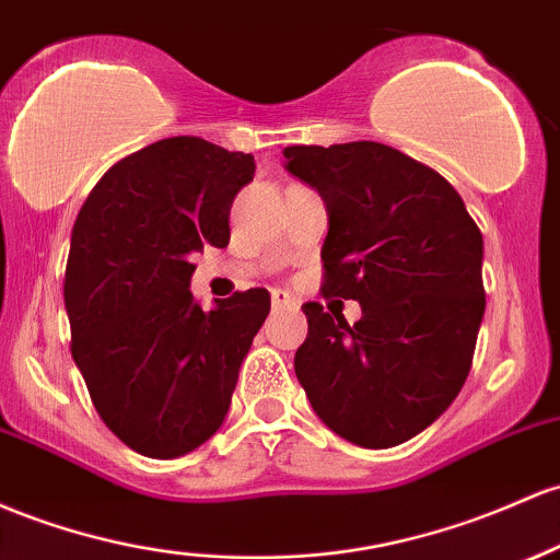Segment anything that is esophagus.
Instances as JSON below:
<instances>
[{
	"instance_id": "esophagus-1",
	"label": "esophagus",
	"mask_w": 560,
	"mask_h": 560,
	"mask_svg": "<svg viewBox=\"0 0 560 560\" xmlns=\"http://www.w3.org/2000/svg\"><path fill=\"white\" fill-rule=\"evenodd\" d=\"M270 303H273V308H298V300H294L292 294L284 290L270 292Z\"/></svg>"
}]
</instances>
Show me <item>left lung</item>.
I'll return each mask as SVG.
<instances>
[{
	"instance_id": "left-lung-1",
	"label": "left lung",
	"mask_w": 560,
	"mask_h": 560,
	"mask_svg": "<svg viewBox=\"0 0 560 560\" xmlns=\"http://www.w3.org/2000/svg\"><path fill=\"white\" fill-rule=\"evenodd\" d=\"M284 170L322 196L324 294L361 318L305 303L294 374L340 439L388 450L433 425L468 380L481 329L483 236L444 177L374 140L290 145Z\"/></svg>"
}]
</instances>
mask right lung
<instances>
[{
  "label": "right lung",
  "mask_w": 560,
  "mask_h": 560,
  "mask_svg": "<svg viewBox=\"0 0 560 560\" xmlns=\"http://www.w3.org/2000/svg\"><path fill=\"white\" fill-rule=\"evenodd\" d=\"M252 175V153L177 135L114 164L77 214L71 353L101 420L143 457H183L218 433L270 311L268 290L212 311L190 294V257L229 247L231 205Z\"/></svg>",
  "instance_id": "1"
}]
</instances>
